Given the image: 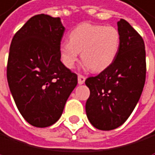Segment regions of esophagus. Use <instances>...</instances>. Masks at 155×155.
<instances>
[{
  "mask_svg": "<svg viewBox=\"0 0 155 155\" xmlns=\"http://www.w3.org/2000/svg\"><path fill=\"white\" fill-rule=\"evenodd\" d=\"M85 80H86V77H85L84 75H82V74H79V75H78V83H79L80 85L84 84V83H85Z\"/></svg>",
  "mask_w": 155,
  "mask_h": 155,
  "instance_id": "1",
  "label": "esophagus"
}]
</instances>
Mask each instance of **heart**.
<instances>
[{"label": "heart", "instance_id": "heart-1", "mask_svg": "<svg viewBox=\"0 0 155 155\" xmlns=\"http://www.w3.org/2000/svg\"><path fill=\"white\" fill-rule=\"evenodd\" d=\"M120 42V31L113 26L81 24L70 32L69 41L61 43V59L66 67L72 68L81 52L82 61L90 69L102 71L116 59Z\"/></svg>", "mask_w": 155, "mask_h": 155}]
</instances>
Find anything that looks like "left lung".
I'll use <instances>...</instances> for the list:
<instances>
[{
    "instance_id": "1",
    "label": "left lung",
    "mask_w": 155,
    "mask_h": 155,
    "mask_svg": "<svg viewBox=\"0 0 155 155\" xmlns=\"http://www.w3.org/2000/svg\"><path fill=\"white\" fill-rule=\"evenodd\" d=\"M120 42L112 64L85 81L90 89L86 113L100 130H112L128 119L146 82V50L142 36L124 19L118 22Z\"/></svg>"
}]
</instances>
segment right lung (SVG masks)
Wrapping results in <instances>:
<instances>
[{
    "label": "right lung",
    "mask_w": 155,
    "mask_h": 155,
    "mask_svg": "<svg viewBox=\"0 0 155 155\" xmlns=\"http://www.w3.org/2000/svg\"><path fill=\"white\" fill-rule=\"evenodd\" d=\"M64 32L59 17L32 16L12 38L6 77L23 118L35 127L54 124L78 81L61 61Z\"/></svg>",
    "instance_id": "right-lung-1"
}]
</instances>
